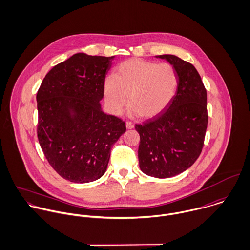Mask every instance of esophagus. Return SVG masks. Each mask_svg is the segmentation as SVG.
<instances>
[{"instance_id": "34e87169", "label": "esophagus", "mask_w": 250, "mask_h": 250, "mask_svg": "<svg viewBox=\"0 0 250 250\" xmlns=\"http://www.w3.org/2000/svg\"><path fill=\"white\" fill-rule=\"evenodd\" d=\"M125 126H126L127 129H131V128L134 127V125H133L131 122H126V123H125Z\"/></svg>"}]
</instances>
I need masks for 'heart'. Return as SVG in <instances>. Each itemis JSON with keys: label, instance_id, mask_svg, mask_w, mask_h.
Listing matches in <instances>:
<instances>
[{"label": "heart", "instance_id": "b5f03b06", "mask_svg": "<svg viewBox=\"0 0 250 250\" xmlns=\"http://www.w3.org/2000/svg\"><path fill=\"white\" fill-rule=\"evenodd\" d=\"M177 84L172 65L133 58L118 66L115 78L105 80L104 97L110 112L119 115L128 103L129 95V113L150 119L169 105Z\"/></svg>", "mask_w": 250, "mask_h": 250}]
</instances>
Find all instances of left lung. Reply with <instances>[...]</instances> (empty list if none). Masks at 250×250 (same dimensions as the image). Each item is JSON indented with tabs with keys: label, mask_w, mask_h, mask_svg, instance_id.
<instances>
[{
	"label": "left lung",
	"mask_w": 250,
	"mask_h": 250,
	"mask_svg": "<svg viewBox=\"0 0 250 250\" xmlns=\"http://www.w3.org/2000/svg\"><path fill=\"white\" fill-rule=\"evenodd\" d=\"M166 59L175 69L178 84L169 105L153 120L135 125L140 135V169L156 178L180 174L200 157L208 127L207 89L197 69L172 54Z\"/></svg>",
	"instance_id": "8db88e82"
}]
</instances>
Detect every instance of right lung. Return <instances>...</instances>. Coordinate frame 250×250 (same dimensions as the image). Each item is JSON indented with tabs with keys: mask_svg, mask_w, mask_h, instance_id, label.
<instances>
[{
	"mask_svg": "<svg viewBox=\"0 0 250 250\" xmlns=\"http://www.w3.org/2000/svg\"><path fill=\"white\" fill-rule=\"evenodd\" d=\"M113 60L76 53L55 65L37 92L39 143L52 168L70 182L99 179L112 146L125 132V123L100 105Z\"/></svg>",
	"mask_w": 250,
	"mask_h": 250,
	"instance_id": "1",
	"label": "right lung"
}]
</instances>
